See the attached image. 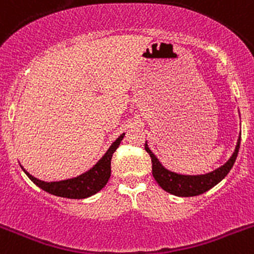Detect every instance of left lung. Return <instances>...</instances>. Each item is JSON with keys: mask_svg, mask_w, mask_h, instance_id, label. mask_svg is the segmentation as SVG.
<instances>
[{"mask_svg": "<svg viewBox=\"0 0 254 254\" xmlns=\"http://www.w3.org/2000/svg\"><path fill=\"white\" fill-rule=\"evenodd\" d=\"M239 146H241V136H239L237 147H235L232 158L229 159L223 167L217 168L216 170L207 173V174H202V176H182V174L170 172L161 165L158 158L147 147V143H145V150L149 152L150 158H151L152 176L164 190H167L174 196L193 197L205 193L206 190H211L228 176V173L230 172L235 163V159L239 152Z\"/></svg>", "mask_w": 254, "mask_h": 254, "instance_id": "left-lung-1", "label": "left lung"}]
</instances>
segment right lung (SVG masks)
Segmentation results:
<instances>
[{"label": "right lung", "instance_id": "right-lung-1", "mask_svg": "<svg viewBox=\"0 0 254 254\" xmlns=\"http://www.w3.org/2000/svg\"><path fill=\"white\" fill-rule=\"evenodd\" d=\"M123 136L125 133L121 134L120 137L112 143V146L108 149L104 156L90 170H87L86 173L76 177V178L60 182H43L30 176L24 168H21L33 183H35L38 187L48 193L58 197H64V198H86V197H90L96 192H99L107 185L108 179L111 177L112 156H113V152L120 146Z\"/></svg>", "mask_w": 254, "mask_h": 254}]
</instances>
